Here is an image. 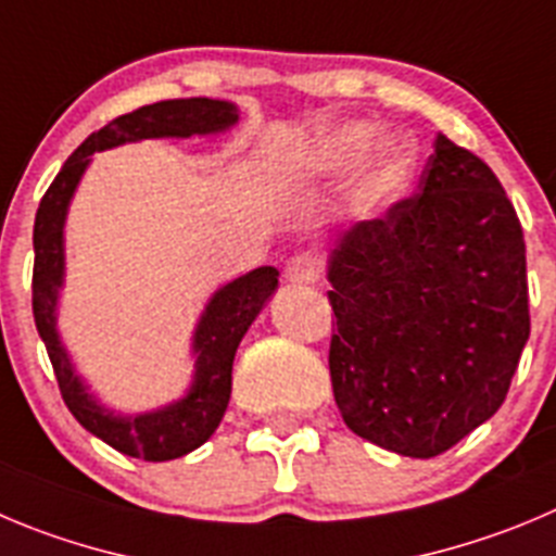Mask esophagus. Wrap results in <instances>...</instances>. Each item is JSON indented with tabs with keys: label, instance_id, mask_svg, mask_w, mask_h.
<instances>
[{
	"label": "esophagus",
	"instance_id": "obj_1",
	"mask_svg": "<svg viewBox=\"0 0 556 556\" xmlns=\"http://www.w3.org/2000/svg\"><path fill=\"white\" fill-rule=\"evenodd\" d=\"M285 279L293 285H315L320 279V263L315 254H295L285 263Z\"/></svg>",
	"mask_w": 556,
	"mask_h": 556
}]
</instances>
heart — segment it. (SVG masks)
I'll use <instances>...</instances> for the list:
<instances>
[{"instance_id": "b5f03b06", "label": "heart", "mask_w": 556, "mask_h": 556, "mask_svg": "<svg viewBox=\"0 0 556 556\" xmlns=\"http://www.w3.org/2000/svg\"><path fill=\"white\" fill-rule=\"evenodd\" d=\"M376 139V123H340V126L329 128V131L320 134L318 139L307 144V150L299 159V173L304 178H334V175L349 173L354 164L365 159ZM372 150L370 159L362 167L359 180H356V205H372V202L401 189L408 175H412L414 161H417V144L406 134H389Z\"/></svg>"}]
</instances>
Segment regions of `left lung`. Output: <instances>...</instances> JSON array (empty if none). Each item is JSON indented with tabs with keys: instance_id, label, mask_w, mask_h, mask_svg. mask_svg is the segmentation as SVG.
<instances>
[{
	"instance_id": "1",
	"label": "left lung",
	"mask_w": 556,
	"mask_h": 556,
	"mask_svg": "<svg viewBox=\"0 0 556 556\" xmlns=\"http://www.w3.org/2000/svg\"><path fill=\"white\" fill-rule=\"evenodd\" d=\"M329 372L356 435L447 453L505 403L529 340L527 247L500 178L435 137L417 194L340 232Z\"/></svg>"
}]
</instances>
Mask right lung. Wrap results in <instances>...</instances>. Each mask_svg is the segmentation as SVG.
Listing matches in <instances>:
<instances>
[{
    "instance_id": "right-lung-1",
    "label": "right lung",
    "mask_w": 556,
    "mask_h": 556,
    "mask_svg": "<svg viewBox=\"0 0 556 556\" xmlns=\"http://www.w3.org/2000/svg\"><path fill=\"white\" fill-rule=\"evenodd\" d=\"M236 123L238 109L230 101H214V98H175V101H159L121 114L106 123L101 131L90 134L74 150V155L56 173L54 184L49 186L40 200L38 214H35L33 313L40 340L49 351L62 401L79 419L81 428L131 458L173 460L197 450L214 435L225 417L227 403H230L232 359H236L238 342L277 290L279 271L271 266L254 268L216 290L197 324L194 342H191L197 354V370L186 397H180L173 406L159 408V412L123 417V414H114L112 408H103L87 392L67 359L60 334H56V299H60L62 274H65L62 227H65L67 205H71V197L90 164V155L98 150L139 142V139L216 134Z\"/></svg>"
}]
</instances>
